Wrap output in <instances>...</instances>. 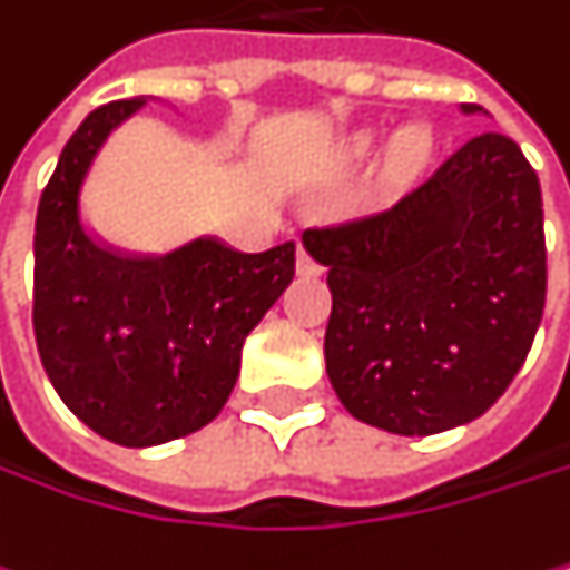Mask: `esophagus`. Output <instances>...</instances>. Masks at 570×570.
Instances as JSON below:
<instances>
[{"label":"esophagus","mask_w":570,"mask_h":570,"mask_svg":"<svg viewBox=\"0 0 570 570\" xmlns=\"http://www.w3.org/2000/svg\"><path fill=\"white\" fill-rule=\"evenodd\" d=\"M297 273H301V276H317V273H321V266L307 256V249H304V246L297 249Z\"/></svg>","instance_id":"1"}]
</instances>
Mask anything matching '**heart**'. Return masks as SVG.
I'll use <instances>...</instances> for the list:
<instances>
[{"mask_svg": "<svg viewBox=\"0 0 570 570\" xmlns=\"http://www.w3.org/2000/svg\"><path fill=\"white\" fill-rule=\"evenodd\" d=\"M375 155H379L375 138H357L351 145V165L354 168H368ZM429 161H432V131L422 128V125L405 128L392 141V151H389V158L382 165V188L385 191H402V188L415 185L425 175Z\"/></svg>", "mask_w": 570, "mask_h": 570, "instance_id": "obj_1", "label": "heart"}]
</instances>
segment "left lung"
<instances>
[{
    "label": "left lung",
    "mask_w": 570,
    "mask_h": 570,
    "mask_svg": "<svg viewBox=\"0 0 570 570\" xmlns=\"http://www.w3.org/2000/svg\"><path fill=\"white\" fill-rule=\"evenodd\" d=\"M304 249L327 269V379L357 422L395 435L473 422L534 344L541 181L507 135L466 141L385 213L307 229Z\"/></svg>",
    "instance_id": "left-lung-1"
}]
</instances>
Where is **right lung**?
Returning <instances> with one entry per match:
<instances>
[{
	"label": "right lung",
	"instance_id": "1",
	"mask_svg": "<svg viewBox=\"0 0 570 570\" xmlns=\"http://www.w3.org/2000/svg\"><path fill=\"white\" fill-rule=\"evenodd\" d=\"M145 107L87 114L43 188L32 239V327L63 405L97 435L145 450L209 425L236 379L246 334L294 279V243L236 253L191 239L165 256L104 246L80 191L107 138Z\"/></svg>",
	"mask_w": 570,
	"mask_h": 570
}]
</instances>
